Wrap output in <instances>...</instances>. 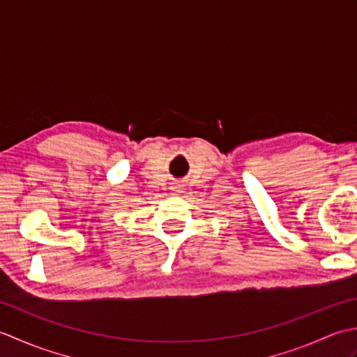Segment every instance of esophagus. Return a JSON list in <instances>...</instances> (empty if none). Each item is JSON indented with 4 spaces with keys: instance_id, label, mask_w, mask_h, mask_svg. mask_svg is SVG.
Instances as JSON below:
<instances>
[{
    "instance_id": "1",
    "label": "esophagus",
    "mask_w": 357,
    "mask_h": 357,
    "mask_svg": "<svg viewBox=\"0 0 357 357\" xmlns=\"http://www.w3.org/2000/svg\"><path fill=\"white\" fill-rule=\"evenodd\" d=\"M172 190L173 192H181V190H183V184H174Z\"/></svg>"
}]
</instances>
